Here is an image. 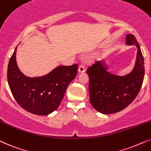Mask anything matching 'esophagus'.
I'll return each instance as SVG.
<instances>
[{"label":"esophagus","mask_w":151,"mask_h":151,"mask_svg":"<svg viewBox=\"0 0 151 151\" xmlns=\"http://www.w3.org/2000/svg\"><path fill=\"white\" fill-rule=\"evenodd\" d=\"M86 71V69H85V67H84L83 65H79V68H78V72H79V73H83V72H85Z\"/></svg>","instance_id":"34e87169"}]
</instances>
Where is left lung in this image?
<instances>
[{
	"instance_id": "8db88e82",
	"label": "left lung",
	"mask_w": 151,
	"mask_h": 151,
	"mask_svg": "<svg viewBox=\"0 0 151 151\" xmlns=\"http://www.w3.org/2000/svg\"><path fill=\"white\" fill-rule=\"evenodd\" d=\"M126 44L137 48L135 63L130 73L124 76L110 73L104 60L96 61L87 70L90 104L102 114L121 111L132 103L141 89L144 77V57L133 35H126Z\"/></svg>"
}]
</instances>
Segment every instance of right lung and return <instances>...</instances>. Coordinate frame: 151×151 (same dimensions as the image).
Returning a JSON list of instances; mask_svg holds the SVG:
<instances>
[{
	"label": "right lung",
	"mask_w": 151,
	"mask_h": 151,
	"mask_svg": "<svg viewBox=\"0 0 151 151\" xmlns=\"http://www.w3.org/2000/svg\"><path fill=\"white\" fill-rule=\"evenodd\" d=\"M16 47L7 68L10 90L23 109L37 115H47L57 110L68 85L77 76L78 65H59L41 77H29L21 72L17 63Z\"/></svg>",
	"instance_id": "right-lung-1"
}]
</instances>
